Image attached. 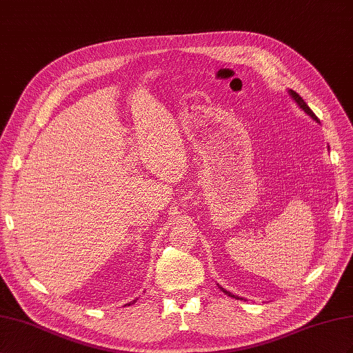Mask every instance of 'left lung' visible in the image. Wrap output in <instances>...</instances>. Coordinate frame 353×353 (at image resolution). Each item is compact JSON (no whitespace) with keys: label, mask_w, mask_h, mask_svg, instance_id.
Listing matches in <instances>:
<instances>
[{"label":"left lung","mask_w":353,"mask_h":353,"mask_svg":"<svg viewBox=\"0 0 353 353\" xmlns=\"http://www.w3.org/2000/svg\"><path fill=\"white\" fill-rule=\"evenodd\" d=\"M290 94H291V97H293L294 100H296V102H297V105L301 108V109H303L305 110V112L309 115V117H312V118H314V119H316L318 121V117L314 114V112H312V109L306 105V102H305V100L303 99H301L300 97V94L299 93H296V92H293V90H290ZM221 290H223V288H221ZM225 291V290H223ZM225 293L226 294H229V296H232V297H235V299H239V297H236V296H234L232 293H229V291H225Z\"/></svg>","instance_id":"1"}]
</instances>
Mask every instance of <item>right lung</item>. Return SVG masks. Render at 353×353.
<instances>
[{"label":"right lung","instance_id":"add662e5","mask_svg":"<svg viewBox=\"0 0 353 353\" xmlns=\"http://www.w3.org/2000/svg\"><path fill=\"white\" fill-rule=\"evenodd\" d=\"M130 303H132V301H130ZM130 303H128V306H130Z\"/></svg>","mask_w":353,"mask_h":353}]
</instances>
